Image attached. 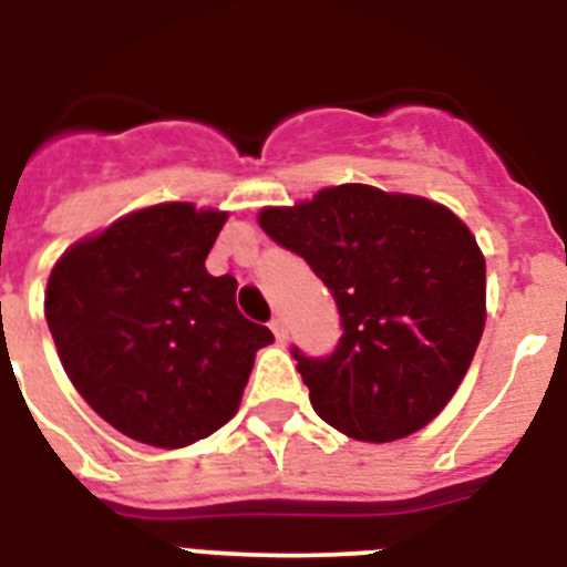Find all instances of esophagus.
<instances>
[{"instance_id":"esophagus-1","label":"esophagus","mask_w":567,"mask_h":567,"mask_svg":"<svg viewBox=\"0 0 567 567\" xmlns=\"http://www.w3.org/2000/svg\"><path fill=\"white\" fill-rule=\"evenodd\" d=\"M270 331H274V338L279 340V343L288 340V326H285L282 317H274V320H270Z\"/></svg>"}]
</instances>
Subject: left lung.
<instances>
[{
    "instance_id": "8db88e82",
    "label": "left lung",
    "mask_w": 567,
    "mask_h": 567,
    "mask_svg": "<svg viewBox=\"0 0 567 567\" xmlns=\"http://www.w3.org/2000/svg\"><path fill=\"white\" fill-rule=\"evenodd\" d=\"M259 224L338 302V349H293L317 416L361 443L425 427L457 393L486 323V259L466 224L427 197L363 183L268 206Z\"/></svg>"
}]
</instances>
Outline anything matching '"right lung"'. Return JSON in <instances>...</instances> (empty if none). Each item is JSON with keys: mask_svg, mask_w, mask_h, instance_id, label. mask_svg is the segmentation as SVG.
Here are the masks:
<instances>
[{"mask_svg": "<svg viewBox=\"0 0 567 567\" xmlns=\"http://www.w3.org/2000/svg\"><path fill=\"white\" fill-rule=\"evenodd\" d=\"M227 212L156 204L72 244L45 285V323L84 402L136 443L183 449L236 416L274 343L206 256Z\"/></svg>", "mask_w": 567, "mask_h": 567, "instance_id": "add662e5", "label": "right lung"}]
</instances>
